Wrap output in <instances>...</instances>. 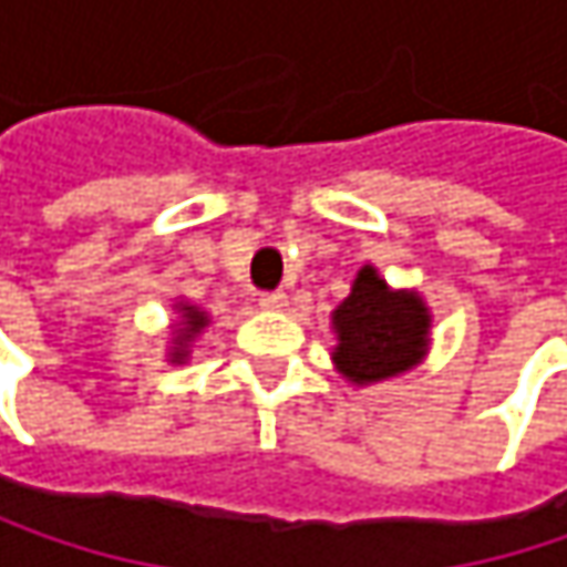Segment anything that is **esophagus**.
Wrapping results in <instances>:
<instances>
[{
  "label": "esophagus",
  "instance_id": "obj_1",
  "mask_svg": "<svg viewBox=\"0 0 567 567\" xmlns=\"http://www.w3.org/2000/svg\"><path fill=\"white\" fill-rule=\"evenodd\" d=\"M259 305L269 308V311H282L285 305H288V295H285V291H266V295L259 298Z\"/></svg>",
  "mask_w": 567,
  "mask_h": 567
}]
</instances>
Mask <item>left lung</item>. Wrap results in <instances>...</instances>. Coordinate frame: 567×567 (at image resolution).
<instances>
[{"label": "left lung", "mask_w": 567, "mask_h": 567, "mask_svg": "<svg viewBox=\"0 0 567 567\" xmlns=\"http://www.w3.org/2000/svg\"><path fill=\"white\" fill-rule=\"evenodd\" d=\"M331 328L338 344L331 351L334 368L351 384H378L416 368L430 344V308L416 291H394L364 266L351 285V295L334 308Z\"/></svg>", "instance_id": "8db88e82"}]
</instances>
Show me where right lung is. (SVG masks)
<instances>
[{
	"instance_id": "right-lung-1",
	"label": "right lung",
	"mask_w": 567,
	"mask_h": 567,
	"mask_svg": "<svg viewBox=\"0 0 567 567\" xmlns=\"http://www.w3.org/2000/svg\"><path fill=\"white\" fill-rule=\"evenodd\" d=\"M176 311H179V324H176V334H173V348H171V361L173 364H183L186 361V354H189V344H193V338L209 324V315L206 311H199L196 305H176Z\"/></svg>"
}]
</instances>
